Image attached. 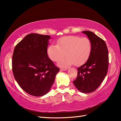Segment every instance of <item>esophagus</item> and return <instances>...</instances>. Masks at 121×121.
Masks as SVG:
<instances>
[{
  "label": "esophagus",
  "instance_id": "34e87169",
  "mask_svg": "<svg viewBox=\"0 0 121 121\" xmlns=\"http://www.w3.org/2000/svg\"><path fill=\"white\" fill-rule=\"evenodd\" d=\"M67 68H60V71H65V70H67Z\"/></svg>",
  "mask_w": 121,
  "mask_h": 121
}]
</instances>
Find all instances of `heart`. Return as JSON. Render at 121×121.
Masks as SVG:
<instances>
[{
    "instance_id": "obj_1",
    "label": "heart",
    "mask_w": 121,
    "mask_h": 121,
    "mask_svg": "<svg viewBox=\"0 0 121 121\" xmlns=\"http://www.w3.org/2000/svg\"><path fill=\"white\" fill-rule=\"evenodd\" d=\"M91 50L92 43L89 39L68 36L59 39L57 45L49 46L48 54L49 58L55 62H58L67 55L58 64L60 67H67L73 64L78 66L85 63L89 57Z\"/></svg>"
}]
</instances>
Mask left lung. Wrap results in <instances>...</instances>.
I'll use <instances>...</instances> for the list:
<instances>
[{
  "instance_id": "1",
  "label": "left lung",
  "mask_w": 121,
  "mask_h": 121,
  "mask_svg": "<svg viewBox=\"0 0 121 121\" xmlns=\"http://www.w3.org/2000/svg\"><path fill=\"white\" fill-rule=\"evenodd\" d=\"M92 43V50L85 64L77 68V77L73 81L80 92L87 93L95 91L107 75L109 66V55L104 40L89 31H82Z\"/></svg>"
}]
</instances>
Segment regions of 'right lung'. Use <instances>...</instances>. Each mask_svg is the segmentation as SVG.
<instances>
[{
  "mask_svg": "<svg viewBox=\"0 0 121 121\" xmlns=\"http://www.w3.org/2000/svg\"><path fill=\"white\" fill-rule=\"evenodd\" d=\"M50 39L48 35L29 34L17 44L13 51L14 77L24 91L35 97L48 92L60 71L48 55Z\"/></svg>",
  "mask_w": 121,
  "mask_h": 121,
  "instance_id": "right-lung-1",
  "label": "right lung"
}]
</instances>
